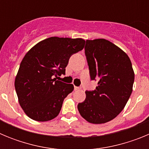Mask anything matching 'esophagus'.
I'll return each instance as SVG.
<instances>
[{
    "label": "esophagus",
    "mask_w": 149,
    "mask_h": 149,
    "mask_svg": "<svg viewBox=\"0 0 149 149\" xmlns=\"http://www.w3.org/2000/svg\"><path fill=\"white\" fill-rule=\"evenodd\" d=\"M81 89V88L78 87V86H74V90L77 91V90H80Z\"/></svg>",
    "instance_id": "1"
}]
</instances>
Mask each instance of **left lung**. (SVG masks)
<instances>
[{"label":"left lung","mask_w":149,"mask_h":149,"mask_svg":"<svg viewBox=\"0 0 149 149\" xmlns=\"http://www.w3.org/2000/svg\"><path fill=\"white\" fill-rule=\"evenodd\" d=\"M85 54L91 80H98V86L86 91V99L77 109L87 122L106 123L120 113L131 96L132 64L125 52L104 39L86 40Z\"/></svg>","instance_id":"obj_1"}]
</instances>
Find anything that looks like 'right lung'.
<instances>
[{
  "label": "right lung",
  "mask_w": 149,
  "mask_h": 149,
  "mask_svg": "<svg viewBox=\"0 0 149 149\" xmlns=\"http://www.w3.org/2000/svg\"><path fill=\"white\" fill-rule=\"evenodd\" d=\"M83 39L50 37L34 45L25 54L15 79L19 104L26 115L38 122L58 116L72 84L56 81L65 74L69 58L83 50Z\"/></svg>",
  "instance_id": "right-lung-1"
}]
</instances>
